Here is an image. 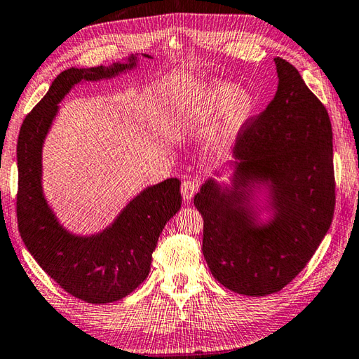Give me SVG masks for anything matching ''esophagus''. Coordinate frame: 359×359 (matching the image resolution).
Segmentation results:
<instances>
[{"mask_svg": "<svg viewBox=\"0 0 359 359\" xmlns=\"http://www.w3.org/2000/svg\"><path fill=\"white\" fill-rule=\"evenodd\" d=\"M198 182L197 181H192V180H186V181H182V184H181V195H182V198H184L186 201H189L191 200L195 194H197V191H198Z\"/></svg>", "mask_w": 359, "mask_h": 359, "instance_id": "1", "label": "esophagus"}]
</instances>
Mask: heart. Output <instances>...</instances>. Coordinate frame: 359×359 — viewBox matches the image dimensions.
Here are the masks:
<instances>
[{
    "label": "heart",
    "instance_id": "obj_1",
    "mask_svg": "<svg viewBox=\"0 0 359 359\" xmlns=\"http://www.w3.org/2000/svg\"><path fill=\"white\" fill-rule=\"evenodd\" d=\"M255 109L256 100L248 93H242L239 86L215 81L189 98L182 121L187 131L200 133L209 130L226 114L214 139L215 145L225 147L233 134L253 116Z\"/></svg>",
    "mask_w": 359,
    "mask_h": 359
}]
</instances>
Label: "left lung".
Returning a JSON list of instances; mask_svg holds the SVG:
<instances>
[{"label":"left lung","instance_id":"1","mask_svg":"<svg viewBox=\"0 0 359 359\" xmlns=\"http://www.w3.org/2000/svg\"><path fill=\"white\" fill-rule=\"evenodd\" d=\"M278 89L247 120L233 148V187L208 180L194 205L203 255L220 285L252 297L275 294L313 258L334 214L333 131L325 106L299 70L275 57ZM266 185L274 219L258 224L254 187Z\"/></svg>","mask_w":359,"mask_h":359}]
</instances>
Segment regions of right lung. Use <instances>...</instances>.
<instances>
[{
	"instance_id": "1",
	"label": "right lung",
	"mask_w": 359,
	"mask_h": 359,
	"mask_svg": "<svg viewBox=\"0 0 359 359\" xmlns=\"http://www.w3.org/2000/svg\"><path fill=\"white\" fill-rule=\"evenodd\" d=\"M136 64L137 57L131 56L109 67L62 72L23 120L17 142L20 236L46 275L65 292L93 305L121 300L144 283L159 234L181 208V181L168 178L144 189L111 226L98 234L76 236L60 225L43 197L42 147L59 103L74 84L117 76Z\"/></svg>"
}]
</instances>
